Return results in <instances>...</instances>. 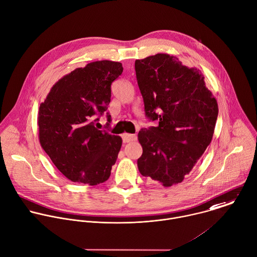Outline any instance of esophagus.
<instances>
[{"label":"esophagus","instance_id":"obj_1","mask_svg":"<svg viewBox=\"0 0 257 257\" xmlns=\"http://www.w3.org/2000/svg\"><path fill=\"white\" fill-rule=\"evenodd\" d=\"M122 138H123L124 143H129V142H133V141L136 140V135L125 133V134L122 135Z\"/></svg>","mask_w":257,"mask_h":257}]
</instances>
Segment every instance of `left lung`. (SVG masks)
<instances>
[{"label":"left lung","instance_id":"obj_1","mask_svg":"<svg viewBox=\"0 0 257 257\" xmlns=\"http://www.w3.org/2000/svg\"><path fill=\"white\" fill-rule=\"evenodd\" d=\"M145 113L157 127L142 129L139 172L164 187L181 183L212 140L218 105L197 68L159 53L135 61Z\"/></svg>","mask_w":257,"mask_h":257}]
</instances>
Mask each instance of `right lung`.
<instances>
[{"instance_id": "obj_1", "label": "right lung", "mask_w": 257, "mask_h": 257, "mask_svg": "<svg viewBox=\"0 0 257 257\" xmlns=\"http://www.w3.org/2000/svg\"><path fill=\"white\" fill-rule=\"evenodd\" d=\"M123 72L120 62H91L63 76L51 88L38 113L39 141L69 180L97 185L111 175L122 138L95 127L107 110L111 84ZM108 122L111 116L107 115Z\"/></svg>"}]
</instances>
